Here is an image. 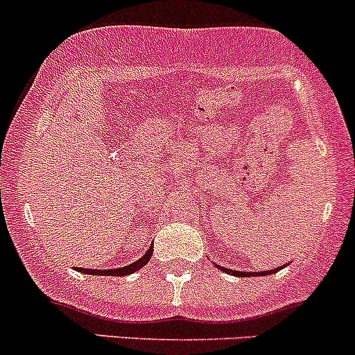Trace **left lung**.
<instances>
[{
  "label": "left lung",
  "instance_id": "obj_1",
  "mask_svg": "<svg viewBox=\"0 0 355 355\" xmlns=\"http://www.w3.org/2000/svg\"><path fill=\"white\" fill-rule=\"evenodd\" d=\"M217 268H219V270H222V271H225V272H229V275H232V276H241V278H243V276H246V278H249V276H264V275H272V272H276L278 270H282V268H276V270H270V271H261V272H252V271H231V270H227V268H224V266H219V264H216Z\"/></svg>",
  "mask_w": 355,
  "mask_h": 355
}]
</instances>
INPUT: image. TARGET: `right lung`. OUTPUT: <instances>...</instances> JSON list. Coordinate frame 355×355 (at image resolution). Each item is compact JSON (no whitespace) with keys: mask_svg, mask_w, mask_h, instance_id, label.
<instances>
[{"mask_svg":"<svg viewBox=\"0 0 355 355\" xmlns=\"http://www.w3.org/2000/svg\"><path fill=\"white\" fill-rule=\"evenodd\" d=\"M151 254H153V246H150V249L145 252V254L141 256L138 261H135V263H131L130 266H123V268H116V270H87V268H77L73 266V270L76 271H80V272H85V275H97V276H126V275H131V272L141 270L143 266L150 261Z\"/></svg>","mask_w":355,"mask_h":355,"instance_id":"obj_1","label":"right lung"}]
</instances>
